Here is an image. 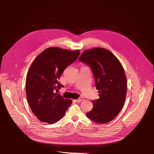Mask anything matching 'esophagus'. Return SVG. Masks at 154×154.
Wrapping results in <instances>:
<instances>
[{
  "label": "esophagus",
  "mask_w": 154,
  "mask_h": 154,
  "mask_svg": "<svg viewBox=\"0 0 154 154\" xmlns=\"http://www.w3.org/2000/svg\"><path fill=\"white\" fill-rule=\"evenodd\" d=\"M83 97H80L79 99H77V100H75V101L77 102H82V101H83Z\"/></svg>",
  "instance_id": "1"
}]
</instances>
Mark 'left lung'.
I'll list each match as a JSON object with an SVG mask.
<instances>
[{
	"label": "left lung",
	"instance_id": "obj_1",
	"mask_svg": "<svg viewBox=\"0 0 154 154\" xmlns=\"http://www.w3.org/2000/svg\"><path fill=\"white\" fill-rule=\"evenodd\" d=\"M79 60L91 67L99 93L86 116L100 124L112 121L121 112L126 97L127 82L121 62L110 51L101 48L85 51Z\"/></svg>",
	"mask_w": 154,
	"mask_h": 154
}]
</instances>
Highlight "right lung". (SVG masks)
<instances>
[{
  "instance_id": "obj_1",
  "label": "right lung",
  "mask_w": 154,
  "mask_h": 154,
  "mask_svg": "<svg viewBox=\"0 0 154 154\" xmlns=\"http://www.w3.org/2000/svg\"><path fill=\"white\" fill-rule=\"evenodd\" d=\"M79 51L49 48L32 63L26 77V96L32 111L40 121L57 122L71 105V99H64L54 90L63 86L58 80L79 57Z\"/></svg>"
}]
</instances>
